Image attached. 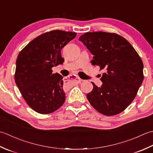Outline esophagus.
<instances>
[{
    "label": "esophagus",
    "mask_w": 153,
    "mask_h": 153,
    "mask_svg": "<svg viewBox=\"0 0 153 153\" xmlns=\"http://www.w3.org/2000/svg\"><path fill=\"white\" fill-rule=\"evenodd\" d=\"M68 78V79H70L74 81V82L76 83H80V82H81V81H82V80H81L79 76H76L75 75H70Z\"/></svg>",
    "instance_id": "obj_1"
}]
</instances>
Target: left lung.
<instances>
[{
  "label": "left lung",
  "instance_id": "left-lung-1",
  "mask_svg": "<svg viewBox=\"0 0 153 153\" xmlns=\"http://www.w3.org/2000/svg\"><path fill=\"white\" fill-rule=\"evenodd\" d=\"M94 55L91 63L104 70L98 87L86 94L95 110L111 116L122 112L137 94L144 79L143 63L130 43L115 33L87 32L79 37Z\"/></svg>",
  "mask_w": 153,
  "mask_h": 153
}]
</instances>
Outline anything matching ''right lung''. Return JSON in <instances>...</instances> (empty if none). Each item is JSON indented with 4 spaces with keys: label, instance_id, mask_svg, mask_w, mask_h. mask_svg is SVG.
<instances>
[{
    "label": "right lung",
    "instance_id": "obj_1",
    "mask_svg": "<svg viewBox=\"0 0 153 153\" xmlns=\"http://www.w3.org/2000/svg\"><path fill=\"white\" fill-rule=\"evenodd\" d=\"M76 35L60 30L45 32L18 55L15 82L27 105L37 113L51 114L64 104L63 76L53 73L52 67L63 63L61 49Z\"/></svg>",
    "mask_w": 153,
    "mask_h": 153
}]
</instances>
